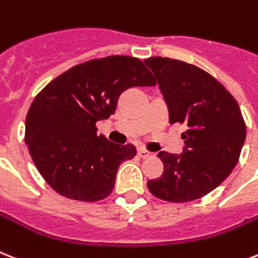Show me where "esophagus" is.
Listing matches in <instances>:
<instances>
[{
  "label": "esophagus",
  "mask_w": 258,
  "mask_h": 258,
  "mask_svg": "<svg viewBox=\"0 0 258 258\" xmlns=\"http://www.w3.org/2000/svg\"><path fill=\"white\" fill-rule=\"evenodd\" d=\"M138 155H139L140 158L142 159H147V158H150L151 155V152L150 151H147V150H144V148H140L139 151H138Z\"/></svg>",
  "instance_id": "esophagus-1"
}]
</instances>
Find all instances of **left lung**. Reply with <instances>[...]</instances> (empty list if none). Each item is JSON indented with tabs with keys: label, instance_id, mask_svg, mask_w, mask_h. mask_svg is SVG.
<instances>
[{
	"label": "left lung",
	"instance_id": "8db88e82",
	"mask_svg": "<svg viewBox=\"0 0 258 258\" xmlns=\"http://www.w3.org/2000/svg\"><path fill=\"white\" fill-rule=\"evenodd\" d=\"M152 70L165 103L169 123H185L183 154L165 151L159 179L148 180L155 198L187 203L208 195L236 167L246 136L237 100L216 78L183 60L152 56L144 60Z\"/></svg>",
	"mask_w": 258,
	"mask_h": 258
}]
</instances>
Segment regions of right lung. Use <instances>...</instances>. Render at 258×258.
Returning a JSON list of instances; mask_svg holds the SVG:
<instances>
[{
	"label": "right lung",
	"instance_id": "add662e5",
	"mask_svg": "<svg viewBox=\"0 0 258 258\" xmlns=\"http://www.w3.org/2000/svg\"><path fill=\"white\" fill-rule=\"evenodd\" d=\"M138 58L110 55L69 69L35 96L27 111L25 142L45 181L64 198L98 202L112 192L119 165L136 155L96 134V122L116 110L134 86H155Z\"/></svg>",
	"mask_w": 258,
	"mask_h": 258
}]
</instances>
